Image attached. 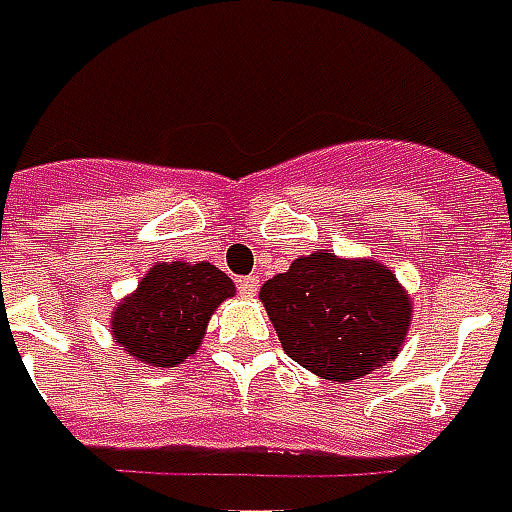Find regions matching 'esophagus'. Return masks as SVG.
Masks as SVG:
<instances>
[{"instance_id": "obj_1", "label": "esophagus", "mask_w": 512, "mask_h": 512, "mask_svg": "<svg viewBox=\"0 0 512 512\" xmlns=\"http://www.w3.org/2000/svg\"><path fill=\"white\" fill-rule=\"evenodd\" d=\"M239 295L242 297H253L256 295V289H259V278H253V275H248V278H239Z\"/></svg>"}]
</instances>
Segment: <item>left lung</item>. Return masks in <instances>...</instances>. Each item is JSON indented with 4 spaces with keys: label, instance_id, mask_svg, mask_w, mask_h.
<instances>
[{
    "label": "left lung",
    "instance_id": "obj_1",
    "mask_svg": "<svg viewBox=\"0 0 512 512\" xmlns=\"http://www.w3.org/2000/svg\"><path fill=\"white\" fill-rule=\"evenodd\" d=\"M284 353L325 380L372 375L397 358L413 300L386 264L314 250L259 292Z\"/></svg>",
    "mask_w": 512,
    "mask_h": 512
}]
</instances>
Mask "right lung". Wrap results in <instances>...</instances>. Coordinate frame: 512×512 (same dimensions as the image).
Segmentation results:
<instances>
[{
    "label": "right lung",
    "instance_id": "obj_1",
    "mask_svg": "<svg viewBox=\"0 0 512 512\" xmlns=\"http://www.w3.org/2000/svg\"><path fill=\"white\" fill-rule=\"evenodd\" d=\"M234 292V281L215 264L157 262L112 308V339L140 364H184L198 353L212 314Z\"/></svg>",
    "mask_w": 512,
    "mask_h": 512
}]
</instances>
